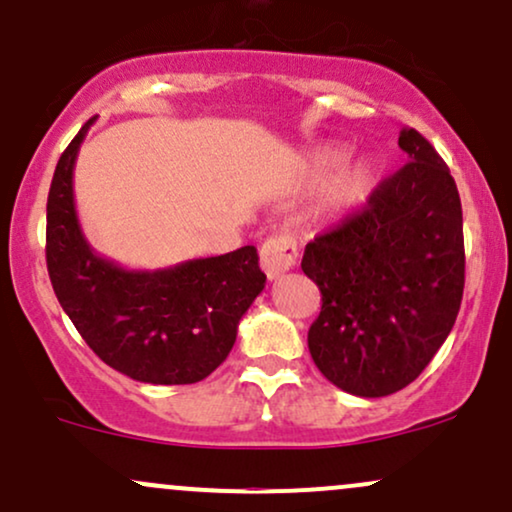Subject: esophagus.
I'll use <instances>...</instances> for the list:
<instances>
[{
    "label": "esophagus",
    "instance_id": "esophagus-1",
    "mask_svg": "<svg viewBox=\"0 0 512 512\" xmlns=\"http://www.w3.org/2000/svg\"><path fill=\"white\" fill-rule=\"evenodd\" d=\"M296 257H299V250H296V240L291 238V233H277L262 245L260 265L269 279H277L296 265Z\"/></svg>",
    "mask_w": 512,
    "mask_h": 512
}]
</instances>
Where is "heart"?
Listing matches in <instances>:
<instances>
[{"mask_svg":"<svg viewBox=\"0 0 512 512\" xmlns=\"http://www.w3.org/2000/svg\"><path fill=\"white\" fill-rule=\"evenodd\" d=\"M345 157H347L345 148H328L316 157V167L318 170H333V167H338ZM376 182H379V165L369 160L357 162L355 167H350V170L340 177L338 187H335V194H333L335 204L340 206L359 204V201H364L374 192Z\"/></svg>","mask_w":512,"mask_h":512,"instance_id":"heart-1","label":"heart"}]
</instances>
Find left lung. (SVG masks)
I'll return each mask as SVG.
<instances>
[{"mask_svg": "<svg viewBox=\"0 0 512 512\" xmlns=\"http://www.w3.org/2000/svg\"><path fill=\"white\" fill-rule=\"evenodd\" d=\"M408 155L367 206L306 245L301 269L323 306L308 330L320 374L381 398L418 379L447 340L464 294L462 201L449 167L415 128Z\"/></svg>", "mask_w": 512, "mask_h": 512, "instance_id": "8db88e82", "label": "left lung"}]
</instances>
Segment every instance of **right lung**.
Returning a JSON list of instances; mask_svg holds the SVG:
<instances>
[{"label":"right lung","mask_w":512,"mask_h":512,"mask_svg":"<svg viewBox=\"0 0 512 512\" xmlns=\"http://www.w3.org/2000/svg\"><path fill=\"white\" fill-rule=\"evenodd\" d=\"M94 121V119H92ZM92 121L60 155L48 192L50 284L77 333L143 384H196L233 350L240 318L265 289L252 245L165 269H126L84 238L72 174Z\"/></svg>","instance_id":"right-lung-1"}]
</instances>
